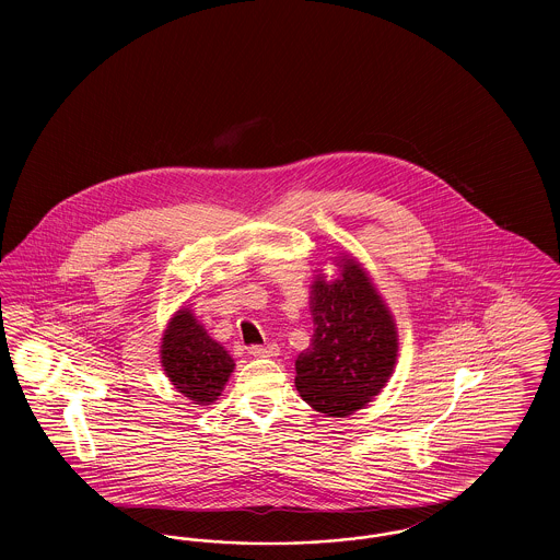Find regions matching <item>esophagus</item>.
I'll return each instance as SVG.
<instances>
[{"mask_svg":"<svg viewBox=\"0 0 560 560\" xmlns=\"http://www.w3.org/2000/svg\"><path fill=\"white\" fill-rule=\"evenodd\" d=\"M249 352L254 357H277L279 354V347L277 345H267V347H249Z\"/></svg>","mask_w":560,"mask_h":560,"instance_id":"obj_1","label":"esophagus"}]
</instances>
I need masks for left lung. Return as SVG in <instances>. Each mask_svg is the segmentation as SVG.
I'll use <instances>...</instances> for the list:
<instances>
[{
  "mask_svg": "<svg viewBox=\"0 0 560 560\" xmlns=\"http://www.w3.org/2000/svg\"><path fill=\"white\" fill-rule=\"evenodd\" d=\"M338 275L313 277V338L295 359V388L315 411L348 418L380 395L397 365V323L357 258L340 254Z\"/></svg>",
  "mask_w": 560,
  "mask_h": 560,
  "instance_id": "left-lung-1",
  "label": "left lung"
}]
</instances>
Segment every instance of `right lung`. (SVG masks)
Here are the masks:
<instances>
[{
  "mask_svg": "<svg viewBox=\"0 0 560 560\" xmlns=\"http://www.w3.org/2000/svg\"><path fill=\"white\" fill-rule=\"evenodd\" d=\"M160 357L172 386L197 407L218 400L235 370L229 350L213 340L190 306L178 308L167 320Z\"/></svg>",
  "mask_w": 560,
  "mask_h": 560,
  "instance_id": "obj_1",
  "label": "right lung"
}]
</instances>
